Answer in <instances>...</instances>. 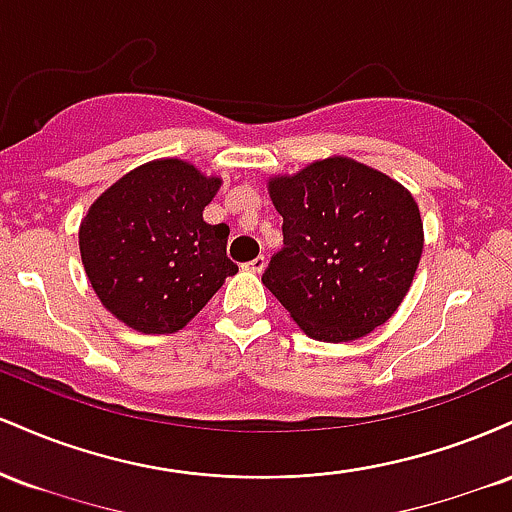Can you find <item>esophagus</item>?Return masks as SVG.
<instances>
[{
	"instance_id": "34e87169",
	"label": "esophagus",
	"mask_w": 512,
	"mask_h": 512,
	"mask_svg": "<svg viewBox=\"0 0 512 512\" xmlns=\"http://www.w3.org/2000/svg\"><path fill=\"white\" fill-rule=\"evenodd\" d=\"M264 267H267V257H264V255H260V257H255V260H252V262H248V264H245V269H250V272H255V274H260V272H264Z\"/></svg>"
}]
</instances>
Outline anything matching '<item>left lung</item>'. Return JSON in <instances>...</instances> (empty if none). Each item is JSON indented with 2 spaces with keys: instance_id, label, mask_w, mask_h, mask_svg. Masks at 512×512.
Listing matches in <instances>:
<instances>
[{
  "instance_id": "1",
  "label": "left lung",
  "mask_w": 512,
  "mask_h": 512,
  "mask_svg": "<svg viewBox=\"0 0 512 512\" xmlns=\"http://www.w3.org/2000/svg\"><path fill=\"white\" fill-rule=\"evenodd\" d=\"M284 248L262 284L320 342H351L385 325L407 296L424 223L399 182L351 158L269 180Z\"/></svg>"
}]
</instances>
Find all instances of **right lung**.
<instances>
[{
    "mask_svg": "<svg viewBox=\"0 0 512 512\" xmlns=\"http://www.w3.org/2000/svg\"><path fill=\"white\" fill-rule=\"evenodd\" d=\"M219 185L190 163L163 158L93 202L81 221V262L117 320L144 334L178 332L238 272L226 257V223L202 219Z\"/></svg>",
    "mask_w": 512,
    "mask_h": 512,
    "instance_id": "obj_1",
    "label": "right lung"
}]
</instances>
